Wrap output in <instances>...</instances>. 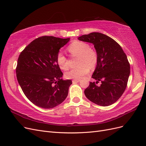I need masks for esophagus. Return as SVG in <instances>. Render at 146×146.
<instances>
[{
  "label": "esophagus",
  "mask_w": 146,
  "mask_h": 146,
  "mask_svg": "<svg viewBox=\"0 0 146 146\" xmlns=\"http://www.w3.org/2000/svg\"><path fill=\"white\" fill-rule=\"evenodd\" d=\"M80 81V80H72V83H78Z\"/></svg>",
  "instance_id": "34e87169"
}]
</instances>
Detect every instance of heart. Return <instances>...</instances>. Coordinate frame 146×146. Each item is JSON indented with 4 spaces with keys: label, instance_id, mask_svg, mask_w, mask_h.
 <instances>
[{
    "label": "heart",
    "instance_id": "obj_1",
    "mask_svg": "<svg viewBox=\"0 0 146 146\" xmlns=\"http://www.w3.org/2000/svg\"><path fill=\"white\" fill-rule=\"evenodd\" d=\"M68 49L71 56H78L77 64L78 66L66 72V78L79 80L90 72V68H94L98 64V53L88 43L75 41L69 46ZM56 61L61 69L66 70L69 69V61L61 52L57 54Z\"/></svg>",
    "mask_w": 146,
    "mask_h": 146
}]
</instances>
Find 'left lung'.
<instances>
[{"label":"left lung","instance_id":"obj_1","mask_svg":"<svg viewBox=\"0 0 146 146\" xmlns=\"http://www.w3.org/2000/svg\"><path fill=\"white\" fill-rule=\"evenodd\" d=\"M79 40L93 44L98 62L85 94L92 102L102 107L111 105L125 90L130 72V63L119 44L104 34L93 32L78 37ZM99 81L101 85H96Z\"/></svg>","mask_w":146,"mask_h":146}]
</instances>
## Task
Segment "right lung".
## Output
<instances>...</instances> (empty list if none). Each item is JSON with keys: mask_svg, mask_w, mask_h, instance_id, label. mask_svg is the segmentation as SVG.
I'll list each match as a JSON object with an SVG mask.
<instances>
[{"mask_svg": "<svg viewBox=\"0 0 146 146\" xmlns=\"http://www.w3.org/2000/svg\"><path fill=\"white\" fill-rule=\"evenodd\" d=\"M70 38L43 36L35 39L21 52L16 68L17 80L27 99L39 107L50 109L68 96L70 80H62L56 63L60 48Z\"/></svg>", "mask_w": 146, "mask_h": 146, "instance_id": "add662e5", "label": "right lung"}]
</instances>
